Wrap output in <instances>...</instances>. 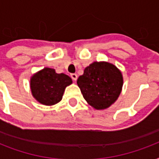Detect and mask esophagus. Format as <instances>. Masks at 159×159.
<instances>
[{
	"instance_id": "1",
	"label": "esophagus",
	"mask_w": 159,
	"mask_h": 159,
	"mask_svg": "<svg viewBox=\"0 0 159 159\" xmlns=\"http://www.w3.org/2000/svg\"><path fill=\"white\" fill-rule=\"evenodd\" d=\"M71 77H72V79L73 80V81H77V75L76 74V73H72V74H71Z\"/></svg>"
}]
</instances>
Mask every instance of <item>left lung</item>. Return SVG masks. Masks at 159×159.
<instances>
[{"label":"left lung","mask_w":159,"mask_h":159,"mask_svg":"<svg viewBox=\"0 0 159 159\" xmlns=\"http://www.w3.org/2000/svg\"><path fill=\"white\" fill-rule=\"evenodd\" d=\"M77 83L87 103L95 109L103 110L117 100L123 86V77L115 65L95 62L85 68Z\"/></svg>","instance_id":"left-lung-1"}]
</instances>
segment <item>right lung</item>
<instances>
[{
  "instance_id": "add662e5",
  "label": "right lung",
  "mask_w": 159,
  "mask_h": 159,
  "mask_svg": "<svg viewBox=\"0 0 159 159\" xmlns=\"http://www.w3.org/2000/svg\"><path fill=\"white\" fill-rule=\"evenodd\" d=\"M72 82L67 75L58 74L53 68L45 67L31 77V92L41 104L53 106L62 100L65 88Z\"/></svg>"
}]
</instances>
